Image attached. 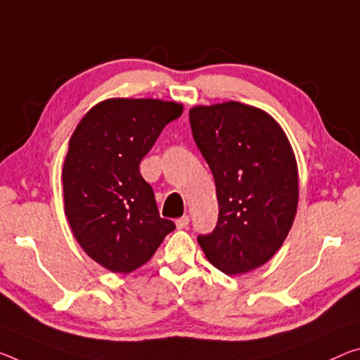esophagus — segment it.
<instances>
[{"label":"esophagus","mask_w":360,"mask_h":360,"mask_svg":"<svg viewBox=\"0 0 360 360\" xmlns=\"http://www.w3.org/2000/svg\"><path fill=\"white\" fill-rule=\"evenodd\" d=\"M189 216H181V218L176 219V227H178V229H184V227L189 226Z\"/></svg>","instance_id":"1"}]
</instances>
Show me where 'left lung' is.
<instances>
[{"mask_svg": "<svg viewBox=\"0 0 360 360\" xmlns=\"http://www.w3.org/2000/svg\"><path fill=\"white\" fill-rule=\"evenodd\" d=\"M193 141L213 173L218 224L198 236L205 256L229 276L269 261L292 229L298 208V167L276 120L240 102L189 112Z\"/></svg>", "mask_w": 360, "mask_h": 360, "instance_id": "8db88e82", "label": "left lung"}]
</instances>
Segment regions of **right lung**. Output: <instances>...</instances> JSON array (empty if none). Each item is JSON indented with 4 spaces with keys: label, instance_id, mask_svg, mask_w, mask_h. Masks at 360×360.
Returning a JSON list of instances; mask_svg holds the SVG:
<instances>
[{
    "label": "right lung",
    "instance_id": "1",
    "mask_svg": "<svg viewBox=\"0 0 360 360\" xmlns=\"http://www.w3.org/2000/svg\"><path fill=\"white\" fill-rule=\"evenodd\" d=\"M181 113L176 102L107 99L73 131L62 168L65 214L77 242L108 271L138 269L174 231L139 163Z\"/></svg>",
    "mask_w": 360,
    "mask_h": 360
}]
</instances>
